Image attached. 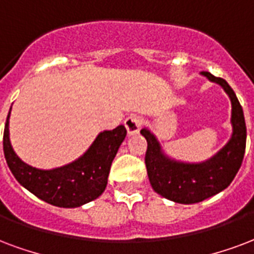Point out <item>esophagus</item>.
<instances>
[{
	"label": "esophagus",
	"mask_w": 254,
	"mask_h": 254,
	"mask_svg": "<svg viewBox=\"0 0 254 254\" xmlns=\"http://www.w3.org/2000/svg\"><path fill=\"white\" fill-rule=\"evenodd\" d=\"M143 125V119L138 115H131L125 120V126L127 128V134L128 135H135L138 134L139 129Z\"/></svg>",
	"instance_id": "1"
}]
</instances>
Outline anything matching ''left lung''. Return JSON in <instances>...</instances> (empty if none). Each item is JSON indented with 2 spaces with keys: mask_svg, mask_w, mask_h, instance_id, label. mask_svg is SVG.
<instances>
[{
  "mask_svg": "<svg viewBox=\"0 0 254 254\" xmlns=\"http://www.w3.org/2000/svg\"><path fill=\"white\" fill-rule=\"evenodd\" d=\"M210 81L220 84L232 102V138L210 159L201 163H185L163 154L155 135L147 128L140 134L147 140L146 167L151 188L162 197L177 203H197L225 190L232 184L243 163L247 144V126L243 107L224 79L210 72H201Z\"/></svg>",
  "mask_w": 254,
  "mask_h": 254,
  "instance_id": "left-lung-1",
  "label": "left lung"
}]
</instances>
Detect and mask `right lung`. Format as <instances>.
<instances>
[{
  "label": "right lung",
  "instance_id": "add662e5",
  "mask_svg": "<svg viewBox=\"0 0 254 254\" xmlns=\"http://www.w3.org/2000/svg\"><path fill=\"white\" fill-rule=\"evenodd\" d=\"M9 116L10 112L3 129V154L18 184L40 199L59 207L81 206L102 195L112 161L127 135L125 126L100 132L85 154L69 165L40 170L21 161L11 147Z\"/></svg>",
  "mask_w": 254,
  "mask_h": 254
}]
</instances>
